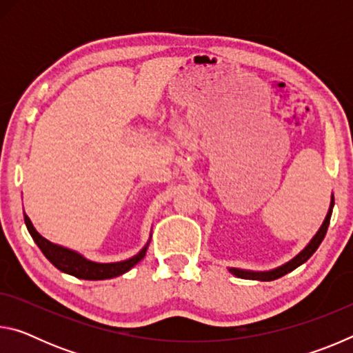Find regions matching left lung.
I'll return each instance as SVG.
<instances>
[{"mask_svg":"<svg viewBox=\"0 0 353 353\" xmlns=\"http://www.w3.org/2000/svg\"><path fill=\"white\" fill-rule=\"evenodd\" d=\"M333 204H334V199L332 196V204H330V210H328L327 216H325V221L322 223L321 229L318 230V234L314 235V238L312 241H310L308 246L302 250L301 254H299L297 256H294L291 261L286 263V265L277 268V270L274 271H268V272H252V271H241V270H235V268H232L230 272L234 274V276L240 277V279H249V280H265V282H270V280H276L279 277L285 276V274H288L291 271H294L297 266H301L302 263H305L310 256H312L316 249L319 248V244L322 243V240H324V236L327 234V229H328V224H330V216H332V208H333Z\"/></svg>","mask_w":353,"mask_h":353,"instance_id":"8db88e82","label":"left lung"}]
</instances>
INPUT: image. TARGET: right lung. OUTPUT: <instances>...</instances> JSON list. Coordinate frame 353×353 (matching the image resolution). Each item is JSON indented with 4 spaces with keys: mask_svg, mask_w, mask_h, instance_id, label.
<instances>
[{
    "mask_svg": "<svg viewBox=\"0 0 353 353\" xmlns=\"http://www.w3.org/2000/svg\"><path fill=\"white\" fill-rule=\"evenodd\" d=\"M25 223L35 244H37L41 252H43V255L57 268L59 271L67 272L70 276H74L77 279H83V280H104V279L121 276V274L128 272L130 268H134L137 263L145 256L146 249H148L146 246L139 255H135L126 261L93 263V261L85 260L79 254L73 252V250H68L62 246H56V244L45 240V238L34 229V225L31 223V219L28 218V214H25Z\"/></svg>",
    "mask_w": 353,
    "mask_h": 353,
    "instance_id": "add662e5",
    "label": "right lung"
}]
</instances>
